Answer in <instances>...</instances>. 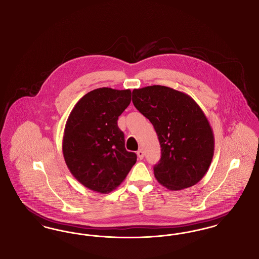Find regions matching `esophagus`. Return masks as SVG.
I'll return each mask as SVG.
<instances>
[{"mask_svg":"<svg viewBox=\"0 0 259 259\" xmlns=\"http://www.w3.org/2000/svg\"><path fill=\"white\" fill-rule=\"evenodd\" d=\"M137 155H138V157L140 158V159H143L144 158V151L142 150V149H139L138 151H137Z\"/></svg>","mask_w":259,"mask_h":259,"instance_id":"obj_1","label":"esophagus"}]
</instances>
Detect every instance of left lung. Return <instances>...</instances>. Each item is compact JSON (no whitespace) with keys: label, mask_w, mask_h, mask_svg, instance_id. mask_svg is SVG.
I'll list each match as a JSON object with an SVG mask.
<instances>
[{"label":"left lung","mask_w":259,"mask_h":259,"mask_svg":"<svg viewBox=\"0 0 259 259\" xmlns=\"http://www.w3.org/2000/svg\"><path fill=\"white\" fill-rule=\"evenodd\" d=\"M136 109L152 123L161 158L153 168L160 185L180 190L196 185L209 170L214 137L205 113L189 95L152 85L133 90Z\"/></svg>","instance_id":"left-lung-1"}]
</instances>
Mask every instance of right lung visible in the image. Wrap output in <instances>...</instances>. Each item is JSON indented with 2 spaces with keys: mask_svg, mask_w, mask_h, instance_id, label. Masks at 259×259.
I'll use <instances>...</instances> for the list:
<instances>
[{
  "mask_svg": "<svg viewBox=\"0 0 259 259\" xmlns=\"http://www.w3.org/2000/svg\"><path fill=\"white\" fill-rule=\"evenodd\" d=\"M131 102L130 89L97 88L74 106L66 122L63 155L74 178L90 190L107 194L120 185L137 161L125 148L118 116Z\"/></svg>",
  "mask_w": 259,
  "mask_h": 259,
  "instance_id": "1",
  "label": "right lung"
}]
</instances>
